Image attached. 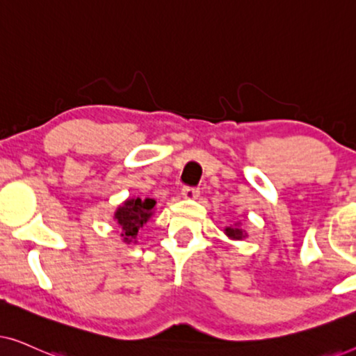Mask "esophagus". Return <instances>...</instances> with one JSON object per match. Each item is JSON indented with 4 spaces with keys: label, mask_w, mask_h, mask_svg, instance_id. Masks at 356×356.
Wrapping results in <instances>:
<instances>
[{
    "label": "esophagus",
    "mask_w": 356,
    "mask_h": 356,
    "mask_svg": "<svg viewBox=\"0 0 356 356\" xmlns=\"http://www.w3.org/2000/svg\"><path fill=\"white\" fill-rule=\"evenodd\" d=\"M199 194V189L197 188H183L181 189V197L183 199H188V201H193V199H196Z\"/></svg>",
    "instance_id": "esophagus-1"
}]
</instances>
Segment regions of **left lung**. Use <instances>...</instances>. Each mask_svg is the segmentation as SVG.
Returning <instances> with one entry per match:
<instances>
[{
  "mask_svg": "<svg viewBox=\"0 0 356 356\" xmlns=\"http://www.w3.org/2000/svg\"><path fill=\"white\" fill-rule=\"evenodd\" d=\"M223 233H225V235L230 238V240H236V241L245 240V238L248 236L246 230L241 227V222H236L235 225L225 227V230H223Z\"/></svg>",
  "mask_w": 356,
  "mask_h": 356,
  "instance_id": "left-lung-1",
  "label": "left lung"
}]
</instances>
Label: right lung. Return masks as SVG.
<instances>
[{
  "instance_id": "1",
  "label": "right lung",
  "mask_w": 356,
  "mask_h": 356,
  "mask_svg": "<svg viewBox=\"0 0 356 356\" xmlns=\"http://www.w3.org/2000/svg\"><path fill=\"white\" fill-rule=\"evenodd\" d=\"M155 204L157 201L152 197H128L121 202L113 213V220L120 227V236L123 243H136L138 233L155 212Z\"/></svg>"
}]
</instances>
